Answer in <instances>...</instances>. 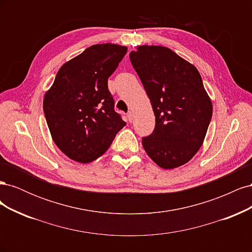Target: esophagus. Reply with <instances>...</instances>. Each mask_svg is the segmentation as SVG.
<instances>
[{
    "instance_id": "34e87169",
    "label": "esophagus",
    "mask_w": 252,
    "mask_h": 252,
    "mask_svg": "<svg viewBox=\"0 0 252 252\" xmlns=\"http://www.w3.org/2000/svg\"><path fill=\"white\" fill-rule=\"evenodd\" d=\"M127 119H128V121L131 123L132 120H133V113H132V111H128V113H127Z\"/></svg>"
}]
</instances>
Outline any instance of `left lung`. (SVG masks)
<instances>
[{
    "mask_svg": "<svg viewBox=\"0 0 252 252\" xmlns=\"http://www.w3.org/2000/svg\"><path fill=\"white\" fill-rule=\"evenodd\" d=\"M129 58L156 116L154 132L142 139L145 151L164 169L186 164L202 146L212 117L200 72L163 46H138Z\"/></svg>",
    "mask_w": 252,
    "mask_h": 252,
    "instance_id": "left-lung-1",
    "label": "left lung"
}]
</instances>
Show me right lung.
Returning a JSON list of instances; mask_svg holds the SVG:
<instances>
[{"mask_svg":"<svg viewBox=\"0 0 252 252\" xmlns=\"http://www.w3.org/2000/svg\"><path fill=\"white\" fill-rule=\"evenodd\" d=\"M126 52L117 44L93 45L60 68L45 94L43 109L52 140L73 161H94L126 125L108 90V78Z\"/></svg>","mask_w":252,"mask_h":252,"instance_id":"1","label":"right lung"}]
</instances>
